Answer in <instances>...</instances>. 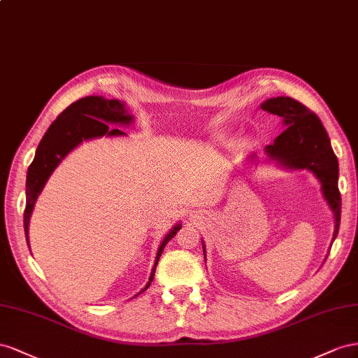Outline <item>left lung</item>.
I'll use <instances>...</instances> for the list:
<instances>
[{
	"mask_svg": "<svg viewBox=\"0 0 358 358\" xmlns=\"http://www.w3.org/2000/svg\"><path fill=\"white\" fill-rule=\"evenodd\" d=\"M261 109L282 117L283 126L287 127L273 144L265 147L267 162H274L279 168L289 171H310L318 178L322 196L334 216L333 243L339 232L342 208L338 187L339 163L321 120L300 101L285 96L265 100ZM248 160L257 163V155L252 152ZM201 243L206 258V244L202 240Z\"/></svg>",
	"mask_w": 358,
	"mask_h": 358,
	"instance_id": "1",
	"label": "left lung"
}]
</instances>
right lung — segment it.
<instances>
[{"mask_svg":"<svg viewBox=\"0 0 358 358\" xmlns=\"http://www.w3.org/2000/svg\"><path fill=\"white\" fill-rule=\"evenodd\" d=\"M134 122V115L129 114L126 103L117 99H105L101 96H88L79 99L75 103L66 108L57 120L49 126L45 136L40 141L36 150V156L27 172V206L24 211V229L27 244L29 248L28 228L29 217H31L36 201L42 193L46 181L52 176L55 168L59 165L70 151H73L84 141L96 139L101 136H126L120 129H112L109 124L130 126ZM181 229V223L166 234V237L160 243L155 265L151 268L150 279L141 292L150 288L156 273V265L162 257L168 241ZM139 292V294H141ZM136 294V295H139Z\"/></svg>","mask_w":358,"mask_h":358,"instance_id":"obj_1","label":"right lung"}]
</instances>
